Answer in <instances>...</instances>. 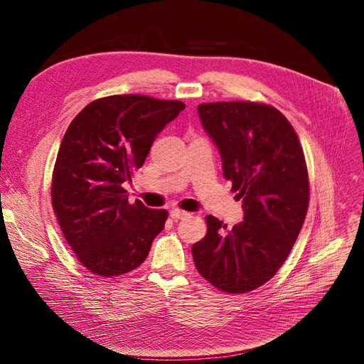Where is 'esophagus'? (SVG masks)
<instances>
[{
    "mask_svg": "<svg viewBox=\"0 0 364 364\" xmlns=\"http://www.w3.org/2000/svg\"><path fill=\"white\" fill-rule=\"evenodd\" d=\"M169 215H171V218H174V220H181V218H186L188 215V213L183 211V209L176 208V209H171Z\"/></svg>",
    "mask_w": 364,
    "mask_h": 364,
    "instance_id": "34e87169",
    "label": "esophagus"
}]
</instances>
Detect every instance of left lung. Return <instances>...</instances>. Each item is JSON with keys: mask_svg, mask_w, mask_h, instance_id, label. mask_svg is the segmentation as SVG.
<instances>
[{"mask_svg": "<svg viewBox=\"0 0 364 364\" xmlns=\"http://www.w3.org/2000/svg\"><path fill=\"white\" fill-rule=\"evenodd\" d=\"M198 110L245 217L227 228L206 215L193 261L214 288L247 294L269 282L292 251L310 203L307 162L294 127L272 105L217 102Z\"/></svg>", "mask_w": 364, "mask_h": 364, "instance_id": "1", "label": "left lung"}]
</instances>
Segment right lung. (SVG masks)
Returning a JSON list of instances; mask_svg holds the SVG:
<instances>
[{
  "mask_svg": "<svg viewBox=\"0 0 364 364\" xmlns=\"http://www.w3.org/2000/svg\"><path fill=\"white\" fill-rule=\"evenodd\" d=\"M184 107L141 94L107 95L88 103L68 127L53 169L51 203L76 259L92 274L136 270L165 227L166 209L129 203L122 183Z\"/></svg>",
  "mask_w": 364,
  "mask_h": 364,
  "instance_id": "right-lung-1",
  "label": "right lung"
}]
</instances>
